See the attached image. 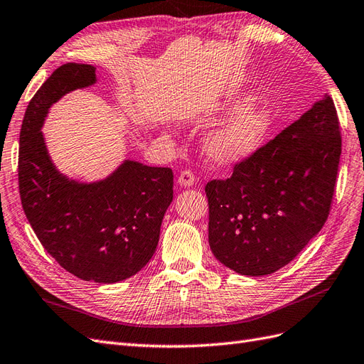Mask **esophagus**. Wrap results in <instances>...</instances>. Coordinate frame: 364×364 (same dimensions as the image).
I'll return each mask as SVG.
<instances>
[{"label":"esophagus","instance_id":"esophagus-1","mask_svg":"<svg viewBox=\"0 0 364 364\" xmlns=\"http://www.w3.org/2000/svg\"><path fill=\"white\" fill-rule=\"evenodd\" d=\"M178 182H179V185H182V186H191V185L196 183V176H194V173H193L191 170H183V171L179 174Z\"/></svg>","mask_w":364,"mask_h":364}]
</instances>
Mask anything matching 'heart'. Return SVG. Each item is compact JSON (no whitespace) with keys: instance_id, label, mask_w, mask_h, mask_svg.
I'll return each mask as SVG.
<instances>
[{"instance_id":"b5f03b06","label":"heart","mask_w":364,"mask_h":364,"mask_svg":"<svg viewBox=\"0 0 364 364\" xmlns=\"http://www.w3.org/2000/svg\"><path fill=\"white\" fill-rule=\"evenodd\" d=\"M251 97L230 104V110L240 112L215 130L206 141V151L218 164H237L257 151L272 129V114L267 109L244 110Z\"/></svg>"}]
</instances>
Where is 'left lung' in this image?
<instances>
[{
  "instance_id": "1",
  "label": "left lung",
  "mask_w": 364,
  "mask_h": 364,
  "mask_svg": "<svg viewBox=\"0 0 364 364\" xmlns=\"http://www.w3.org/2000/svg\"><path fill=\"white\" fill-rule=\"evenodd\" d=\"M340 154L338 116L325 95L235 164L231 178L206 183L215 259L242 276H267L288 264L328 219Z\"/></svg>"
}]
</instances>
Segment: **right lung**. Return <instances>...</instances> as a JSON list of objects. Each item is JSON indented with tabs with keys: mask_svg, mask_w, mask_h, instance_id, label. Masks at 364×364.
Wrapping results in <instances>:
<instances>
[{
	"mask_svg": "<svg viewBox=\"0 0 364 364\" xmlns=\"http://www.w3.org/2000/svg\"><path fill=\"white\" fill-rule=\"evenodd\" d=\"M96 68L68 63L27 105L19 133L18 185L23 210L44 250L77 279L116 283L150 262L173 200V171L125 161L105 181L80 183L58 173L41 133L50 105L92 85Z\"/></svg>",
	"mask_w": 364,
	"mask_h": 364,
	"instance_id": "obj_1",
	"label": "right lung"
}]
</instances>
